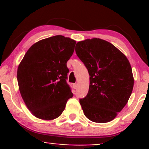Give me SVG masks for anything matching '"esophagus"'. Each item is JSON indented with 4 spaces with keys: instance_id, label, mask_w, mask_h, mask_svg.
Returning <instances> with one entry per match:
<instances>
[{
    "instance_id": "34e87169",
    "label": "esophagus",
    "mask_w": 149,
    "mask_h": 149,
    "mask_svg": "<svg viewBox=\"0 0 149 149\" xmlns=\"http://www.w3.org/2000/svg\"><path fill=\"white\" fill-rule=\"evenodd\" d=\"M73 89H75V90H76V89L78 88V85H77L76 83H75V84L73 85Z\"/></svg>"
}]
</instances>
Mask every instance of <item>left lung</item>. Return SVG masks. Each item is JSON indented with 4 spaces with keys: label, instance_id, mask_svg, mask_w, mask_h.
Returning a JSON list of instances; mask_svg holds the SVG:
<instances>
[{
    "label": "left lung",
    "instance_id": "8db88e82",
    "mask_svg": "<svg viewBox=\"0 0 149 149\" xmlns=\"http://www.w3.org/2000/svg\"><path fill=\"white\" fill-rule=\"evenodd\" d=\"M76 47L90 75L88 93L80 100L83 113L92 122H110L132 92L134 78L129 60L113 44L97 38L78 42Z\"/></svg>",
    "mask_w": 149,
    "mask_h": 149
}]
</instances>
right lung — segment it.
Returning <instances> with one entry per match:
<instances>
[{"label":"right lung","instance_id":"1","mask_svg":"<svg viewBox=\"0 0 149 149\" xmlns=\"http://www.w3.org/2000/svg\"><path fill=\"white\" fill-rule=\"evenodd\" d=\"M76 42L58 35L34 43L26 52L17 69V81L24 102L35 117L55 119L73 97L66 79V63Z\"/></svg>","mask_w":149,"mask_h":149}]
</instances>
